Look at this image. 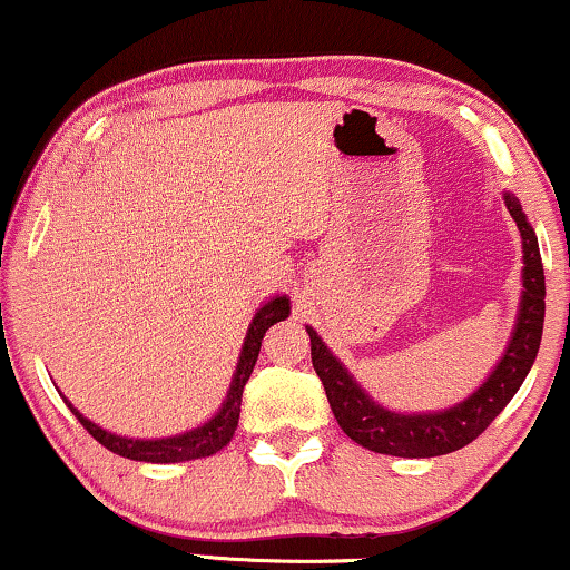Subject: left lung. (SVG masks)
Instances as JSON below:
<instances>
[{"instance_id": "1", "label": "left lung", "mask_w": 570, "mask_h": 570, "mask_svg": "<svg viewBox=\"0 0 570 570\" xmlns=\"http://www.w3.org/2000/svg\"><path fill=\"white\" fill-rule=\"evenodd\" d=\"M508 212L515 219L523 246V269H521V301L515 324L508 340L505 351L487 380L461 403L442 411H413L401 413L384 409L356 382L343 361L327 348V343L316 335L314 327L306 332L312 337V364L320 374L327 393L330 409L335 413L340 430L353 442L364 445L374 453L397 455V458H434L453 453L474 442L494 416L511 403L519 387L527 380L529 368L542 343L544 324V269L539 256V243L534 227L521 209L515 194H502Z\"/></svg>"}]
</instances>
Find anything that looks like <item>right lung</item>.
I'll list each match as a JSON object with an SVG mask.
<instances>
[{
	"instance_id": "obj_1",
	"label": "right lung",
	"mask_w": 570,
	"mask_h": 570,
	"mask_svg": "<svg viewBox=\"0 0 570 570\" xmlns=\"http://www.w3.org/2000/svg\"><path fill=\"white\" fill-rule=\"evenodd\" d=\"M291 316V298L287 295H272L267 303H262V308H256L254 320L248 324L246 337H243V348L238 356V366H235L230 390H227L225 401L214 413L212 419H206L204 424H198L196 430H188L183 434H173V438H154V440H138V438H122V434H115L105 430V426L94 424L91 419L83 416L76 405H72L62 393V401L72 411L83 430L91 434L96 442H101L112 453L130 458V461H144V463H180V461H196V458H209L219 453L227 442L233 440L235 430H238L240 419V397L243 387H246L250 372H254L258 351H262L264 332H267L272 324L283 322Z\"/></svg>"
}]
</instances>
